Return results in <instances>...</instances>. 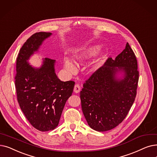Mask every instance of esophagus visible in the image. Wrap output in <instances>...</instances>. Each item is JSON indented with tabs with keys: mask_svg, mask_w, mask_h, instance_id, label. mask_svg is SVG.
<instances>
[{
	"mask_svg": "<svg viewBox=\"0 0 157 157\" xmlns=\"http://www.w3.org/2000/svg\"><path fill=\"white\" fill-rule=\"evenodd\" d=\"M81 90V87H80V85L79 84H76L74 86V92L75 93H79Z\"/></svg>",
	"mask_w": 157,
	"mask_h": 157,
	"instance_id": "esophagus-1",
	"label": "esophagus"
}]
</instances>
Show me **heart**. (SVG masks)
<instances>
[{
  "mask_svg": "<svg viewBox=\"0 0 157 157\" xmlns=\"http://www.w3.org/2000/svg\"><path fill=\"white\" fill-rule=\"evenodd\" d=\"M99 46H94L90 48L85 49L81 52H79L76 53L74 56V58L75 59L78 61H83L86 59H88L91 58L93 56H95L96 54L99 49ZM63 66L65 69L69 72H74L76 71V67H75L74 64L72 63V62L69 59H65L63 62Z\"/></svg>",
  "mask_w": 157,
  "mask_h": 157,
  "instance_id": "b5f03b06",
  "label": "heart"
}]
</instances>
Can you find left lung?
<instances>
[{"label":"left lung","mask_w":157,"mask_h":157,"mask_svg":"<svg viewBox=\"0 0 157 157\" xmlns=\"http://www.w3.org/2000/svg\"><path fill=\"white\" fill-rule=\"evenodd\" d=\"M137 60L129 44L115 58L109 57L83 83L80 92L81 108L91 128L110 130L126 117L137 95L139 72ZM124 72V78L115 74Z\"/></svg>","instance_id":"8db88e82"}]
</instances>
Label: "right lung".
I'll list each match as a JSON object with an SVG mask.
<instances>
[{
    "label": "right lung",
    "instance_id": "right-lung-1",
    "mask_svg": "<svg viewBox=\"0 0 157 157\" xmlns=\"http://www.w3.org/2000/svg\"><path fill=\"white\" fill-rule=\"evenodd\" d=\"M51 33H36L20 49L17 58L15 77L17 101L30 124L41 132L56 128L67 100L73 92L75 82L62 81L54 71L55 60L45 58L40 68L29 64L31 55L38 51Z\"/></svg>",
    "mask_w": 157,
    "mask_h": 157
}]
</instances>
